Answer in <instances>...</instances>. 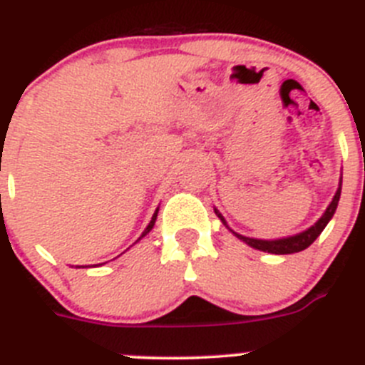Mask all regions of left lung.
<instances>
[{"label": "left lung", "instance_id": "8db88e82", "mask_svg": "<svg viewBox=\"0 0 365 365\" xmlns=\"http://www.w3.org/2000/svg\"><path fill=\"white\" fill-rule=\"evenodd\" d=\"M340 190H342V178H340V185H339V189H336L335 196H333L331 203H329L328 209H326V212L321 216V220L317 221L315 225H312V227H309L308 230H304V232L295 234V236H290V237H281V240H255V237L241 236V234L234 232L232 229H229V225H227L225 217L221 216L216 209H214V212H216V216L223 221V225H227V229H229L234 236L240 237L241 241H245L248 247L255 248V250L268 252V254H277V255L295 254V252H301V250H304V248H308L309 245L317 240V237L321 236L322 230L326 229V225L329 223V220H331L333 214H335L336 205H339V200H340Z\"/></svg>", "mask_w": 365, "mask_h": 365}]
</instances>
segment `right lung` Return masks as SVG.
I'll return each mask as SVG.
<instances>
[{
  "mask_svg": "<svg viewBox=\"0 0 365 365\" xmlns=\"http://www.w3.org/2000/svg\"><path fill=\"white\" fill-rule=\"evenodd\" d=\"M156 216H158V209H156V210H155V214H153L151 221H149V225H148V227H145V230H144V232H142V236H140V237H138V240H142V237H144V236H145V234H149V232H151V229H153V227H155V221H156ZM138 240H136V241H138Z\"/></svg>",
  "mask_w": 365,
  "mask_h": 365,
  "instance_id": "add662e5",
  "label": "right lung"
}]
</instances>
